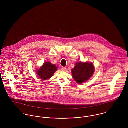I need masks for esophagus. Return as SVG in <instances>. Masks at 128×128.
<instances>
[{"label": "esophagus", "mask_w": 128, "mask_h": 128, "mask_svg": "<svg viewBox=\"0 0 128 128\" xmlns=\"http://www.w3.org/2000/svg\"><path fill=\"white\" fill-rule=\"evenodd\" d=\"M61 69H62V71H66V67H62V68H61Z\"/></svg>", "instance_id": "1"}]
</instances>
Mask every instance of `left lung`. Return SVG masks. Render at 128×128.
Returning a JSON list of instances; mask_svg holds the SVG:
<instances>
[{
  "label": "left lung",
  "mask_w": 128,
  "mask_h": 128,
  "mask_svg": "<svg viewBox=\"0 0 128 128\" xmlns=\"http://www.w3.org/2000/svg\"><path fill=\"white\" fill-rule=\"evenodd\" d=\"M94 67L92 63L77 62L72 72L73 78L78 84L86 82L94 72Z\"/></svg>",
  "instance_id": "obj_1"
}]
</instances>
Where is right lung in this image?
<instances>
[{
  "label": "right lung",
  "instance_id": "1",
  "mask_svg": "<svg viewBox=\"0 0 128 128\" xmlns=\"http://www.w3.org/2000/svg\"><path fill=\"white\" fill-rule=\"evenodd\" d=\"M57 70L55 64H52L50 62H45L42 66L37 71L38 76L42 80H46L53 76L54 73Z\"/></svg>",
  "mask_w": 128,
  "mask_h": 128
}]
</instances>
